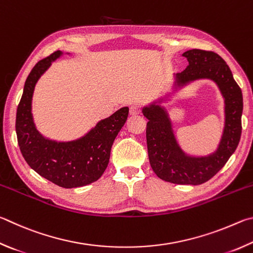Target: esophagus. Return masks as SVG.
<instances>
[{"mask_svg":"<svg viewBox=\"0 0 253 253\" xmlns=\"http://www.w3.org/2000/svg\"><path fill=\"white\" fill-rule=\"evenodd\" d=\"M141 112V108L138 104H132L130 106V114L131 115H136Z\"/></svg>","mask_w":253,"mask_h":253,"instance_id":"esophagus-1","label":"esophagus"}]
</instances>
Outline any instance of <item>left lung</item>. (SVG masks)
<instances>
[{
    "label": "left lung",
    "mask_w": 253,
    "mask_h": 253,
    "mask_svg": "<svg viewBox=\"0 0 253 253\" xmlns=\"http://www.w3.org/2000/svg\"><path fill=\"white\" fill-rule=\"evenodd\" d=\"M182 56L189 64L182 72L173 74L172 90L165 99L142 108L147 123V144L152 170L159 178L175 184L198 185L207 182L227 163L241 136L243 99L241 88L234 81L225 61L214 52L189 50ZM198 79L213 82L224 99V127L218 147L208 155L189 154L180 147L174 123L161 105L170 100L178 89Z\"/></svg>",
    "instance_id": "8db88e82"
}]
</instances>
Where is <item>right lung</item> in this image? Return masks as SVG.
<instances>
[{"mask_svg": "<svg viewBox=\"0 0 253 253\" xmlns=\"http://www.w3.org/2000/svg\"><path fill=\"white\" fill-rule=\"evenodd\" d=\"M64 53L56 51L38 62L26 79L17 106L15 130L22 156L43 178L59 187H84L101 178L109 165L114 139L126 123L129 108L124 106L109 118L100 120L85 134L70 141L44 136L35 126L32 99L40 78ZM70 54V53H65Z\"/></svg>", "mask_w": 253, "mask_h": 253, "instance_id": "1", "label": "right lung"}]
</instances>
